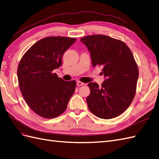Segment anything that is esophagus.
<instances>
[{
  "mask_svg": "<svg viewBox=\"0 0 159 159\" xmlns=\"http://www.w3.org/2000/svg\"><path fill=\"white\" fill-rule=\"evenodd\" d=\"M76 84L78 85V86H82V85H84V83L80 82V81H77L76 82Z\"/></svg>",
  "mask_w": 159,
  "mask_h": 159,
  "instance_id": "obj_1",
  "label": "esophagus"
}]
</instances>
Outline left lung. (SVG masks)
Returning a JSON list of instances; mask_svg holds the SVG:
<instances>
[{
  "label": "left lung",
  "instance_id": "1",
  "mask_svg": "<svg viewBox=\"0 0 159 159\" xmlns=\"http://www.w3.org/2000/svg\"><path fill=\"white\" fill-rule=\"evenodd\" d=\"M80 41L90 52L93 66H102L105 77L101 87L96 83L88 84L89 110L101 119L117 117L127 109L136 94L139 72L132 53L124 42L107 35H88Z\"/></svg>",
  "mask_w": 159,
  "mask_h": 159
}]
</instances>
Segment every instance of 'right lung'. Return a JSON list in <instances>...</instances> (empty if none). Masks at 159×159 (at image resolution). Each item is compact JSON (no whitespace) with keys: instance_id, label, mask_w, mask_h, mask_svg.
<instances>
[{"instance_id":"right-lung-1","label":"right lung","mask_w":159,"mask_h":159,"mask_svg":"<svg viewBox=\"0 0 159 159\" xmlns=\"http://www.w3.org/2000/svg\"><path fill=\"white\" fill-rule=\"evenodd\" d=\"M76 38L54 36L39 40L20 60L18 82L24 99L35 113L54 118L66 109L76 82L59 78L54 69L62 66L64 52Z\"/></svg>"}]
</instances>
